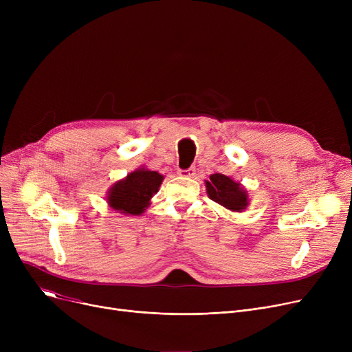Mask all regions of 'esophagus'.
Instances as JSON below:
<instances>
[{"label": "esophagus", "mask_w": 352, "mask_h": 352, "mask_svg": "<svg viewBox=\"0 0 352 352\" xmlns=\"http://www.w3.org/2000/svg\"><path fill=\"white\" fill-rule=\"evenodd\" d=\"M179 175H182V177H194L195 175V168H194V166H190L188 170H179Z\"/></svg>", "instance_id": "1"}]
</instances>
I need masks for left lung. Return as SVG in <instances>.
<instances>
[{
	"mask_svg": "<svg viewBox=\"0 0 352 352\" xmlns=\"http://www.w3.org/2000/svg\"><path fill=\"white\" fill-rule=\"evenodd\" d=\"M206 187L208 197L230 211L241 212L250 204L247 191L239 186V182L224 174L217 173L210 175V181H206Z\"/></svg>",
	"mask_w": 352,
	"mask_h": 352,
	"instance_id": "8db88e82",
	"label": "left lung"
}]
</instances>
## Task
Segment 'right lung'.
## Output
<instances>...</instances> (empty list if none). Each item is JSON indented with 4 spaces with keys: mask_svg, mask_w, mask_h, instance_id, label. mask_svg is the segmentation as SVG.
I'll use <instances>...</instances> for the list:
<instances>
[{
    "mask_svg": "<svg viewBox=\"0 0 352 352\" xmlns=\"http://www.w3.org/2000/svg\"><path fill=\"white\" fill-rule=\"evenodd\" d=\"M164 177L157 171L138 168L108 190L107 202L114 211L124 215H141L162 184Z\"/></svg>",
    "mask_w": 352,
    "mask_h": 352,
    "instance_id": "obj_1",
    "label": "right lung"
}]
</instances>
